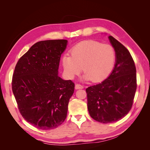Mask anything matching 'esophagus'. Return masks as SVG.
<instances>
[{
    "instance_id": "esophagus-1",
    "label": "esophagus",
    "mask_w": 150,
    "mask_h": 150,
    "mask_svg": "<svg viewBox=\"0 0 150 150\" xmlns=\"http://www.w3.org/2000/svg\"><path fill=\"white\" fill-rule=\"evenodd\" d=\"M83 88H84L83 86L81 85V84H76L75 85V89H83Z\"/></svg>"
}]
</instances>
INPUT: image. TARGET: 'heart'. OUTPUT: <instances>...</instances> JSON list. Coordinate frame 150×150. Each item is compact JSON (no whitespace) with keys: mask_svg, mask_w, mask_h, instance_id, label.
<instances>
[{"mask_svg":"<svg viewBox=\"0 0 150 150\" xmlns=\"http://www.w3.org/2000/svg\"><path fill=\"white\" fill-rule=\"evenodd\" d=\"M71 53V56L66 54L62 60L64 73L69 79L79 74L83 67L86 80L101 82L110 75L115 66V49L96 40H84L77 44Z\"/></svg>","mask_w":150,"mask_h":150,"instance_id":"heart-1","label":"heart"}]
</instances>
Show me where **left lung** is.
Listing matches in <instances>:
<instances>
[{
	"label": "left lung",
	"instance_id": "left-lung-1",
	"mask_svg": "<svg viewBox=\"0 0 150 150\" xmlns=\"http://www.w3.org/2000/svg\"><path fill=\"white\" fill-rule=\"evenodd\" d=\"M109 39L116 54L114 69L102 83L86 89L89 115L102 123L117 121L128 114L137 88V70L131 54L112 36Z\"/></svg>",
	"mask_w": 150,
	"mask_h": 150
}]
</instances>
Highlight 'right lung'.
I'll list each match as a JSON object with an SVG mask.
<instances>
[{
    "mask_svg": "<svg viewBox=\"0 0 150 150\" xmlns=\"http://www.w3.org/2000/svg\"><path fill=\"white\" fill-rule=\"evenodd\" d=\"M67 42L64 39L36 42L15 67L12 89L18 109L29 123L40 129L56 128L66 118L75 84L57 74Z\"/></svg>",
    "mask_w": 150,
    "mask_h": 150,
    "instance_id": "right-lung-1",
    "label": "right lung"
}]
</instances>
